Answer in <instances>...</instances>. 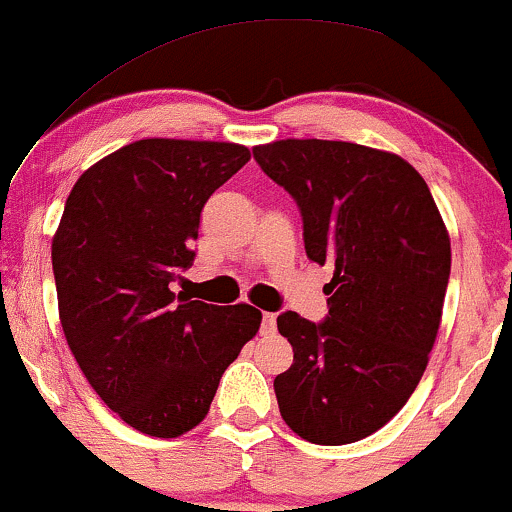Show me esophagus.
<instances>
[{
  "label": "esophagus",
  "mask_w": 512,
  "mask_h": 512,
  "mask_svg": "<svg viewBox=\"0 0 512 512\" xmlns=\"http://www.w3.org/2000/svg\"><path fill=\"white\" fill-rule=\"evenodd\" d=\"M275 328H278V316H275L273 311H266V314H263V321H261V333L273 335Z\"/></svg>",
  "instance_id": "obj_1"
}]
</instances>
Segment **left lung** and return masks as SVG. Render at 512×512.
Instances as JSON below:
<instances>
[{"instance_id": "8db88e82", "label": "left lung", "mask_w": 512, "mask_h": 512, "mask_svg": "<svg viewBox=\"0 0 512 512\" xmlns=\"http://www.w3.org/2000/svg\"><path fill=\"white\" fill-rule=\"evenodd\" d=\"M254 160L297 203L304 249L333 268L328 314L282 311L294 362L275 376L287 426L318 446L371 436L422 378L441 323L450 239L410 162L347 141L287 138Z\"/></svg>"}]
</instances>
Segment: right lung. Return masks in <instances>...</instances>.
<instances>
[{
    "instance_id": "right-lung-1",
    "label": "right lung",
    "mask_w": 512,
    "mask_h": 512,
    "mask_svg": "<svg viewBox=\"0 0 512 512\" xmlns=\"http://www.w3.org/2000/svg\"><path fill=\"white\" fill-rule=\"evenodd\" d=\"M249 148L143 138L95 162L52 242L59 318L83 376L141 434L174 438L208 414L261 311L172 292L194 263L206 201Z\"/></svg>"
}]
</instances>
